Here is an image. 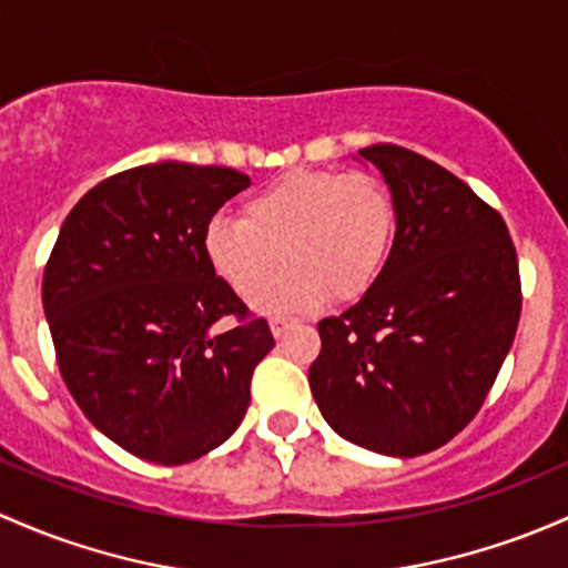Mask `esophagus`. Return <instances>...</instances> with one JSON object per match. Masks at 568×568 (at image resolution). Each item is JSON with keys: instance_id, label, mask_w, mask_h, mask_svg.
<instances>
[{"instance_id": "esophagus-1", "label": "esophagus", "mask_w": 568, "mask_h": 568, "mask_svg": "<svg viewBox=\"0 0 568 568\" xmlns=\"http://www.w3.org/2000/svg\"><path fill=\"white\" fill-rule=\"evenodd\" d=\"M288 326H291L288 318H272V321H268V329H272L274 337H283Z\"/></svg>"}]
</instances>
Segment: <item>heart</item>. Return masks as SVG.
I'll list each match as a JSON object with an SVG mask.
<instances>
[{"label": "heart", "mask_w": 568, "mask_h": 568, "mask_svg": "<svg viewBox=\"0 0 568 568\" xmlns=\"http://www.w3.org/2000/svg\"><path fill=\"white\" fill-rule=\"evenodd\" d=\"M397 209L378 176L296 169L242 204V217L214 214L201 250L214 277L250 300L283 261V272L253 300L266 315L302 313L367 294L389 261Z\"/></svg>", "instance_id": "b5f03b06"}]
</instances>
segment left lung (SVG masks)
I'll use <instances>...</instances> for the list:
<instances>
[{
	"mask_svg": "<svg viewBox=\"0 0 568 568\" xmlns=\"http://www.w3.org/2000/svg\"><path fill=\"white\" fill-rule=\"evenodd\" d=\"M389 187L397 229L384 272L318 324L310 389L337 435L386 457L438 449L495 384L520 321V272L504 217L433 160L359 149Z\"/></svg>",
	"mask_w": 568,
	"mask_h": 568,
	"instance_id": "8db88e82",
	"label": "left lung"
}]
</instances>
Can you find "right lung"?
Returning a JSON list of instances; mask_svg holds the SVG:
<instances>
[{"instance_id":"add662e5","label":"right lung","mask_w":568,"mask_h":568,"mask_svg":"<svg viewBox=\"0 0 568 568\" xmlns=\"http://www.w3.org/2000/svg\"><path fill=\"white\" fill-rule=\"evenodd\" d=\"M247 184L179 160L122 171L73 206L45 264L64 384L105 438L149 463L182 465L229 440L274 345L201 250L204 225Z\"/></svg>"}]
</instances>
